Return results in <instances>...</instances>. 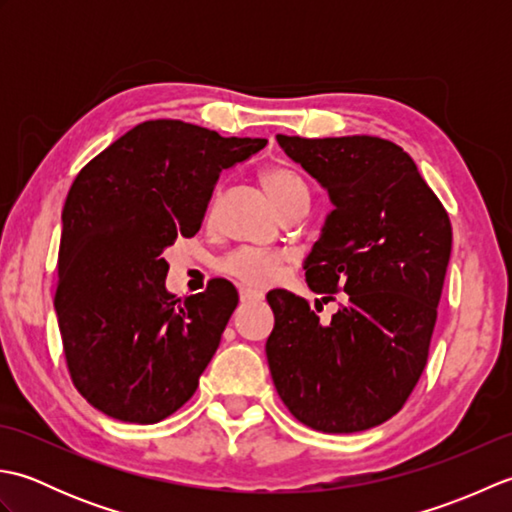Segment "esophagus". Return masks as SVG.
I'll use <instances>...</instances> for the list:
<instances>
[{
    "label": "esophagus",
    "instance_id": "esophagus-1",
    "mask_svg": "<svg viewBox=\"0 0 512 512\" xmlns=\"http://www.w3.org/2000/svg\"><path fill=\"white\" fill-rule=\"evenodd\" d=\"M264 295L257 290H250V288H239V301L242 303H255V301H262Z\"/></svg>",
    "mask_w": 512,
    "mask_h": 512
}]
</instances>
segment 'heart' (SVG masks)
Masks as SVG:
<instances>
[{"label": "heart", "instance_id": "b5f03b06", "mask_svg": "<svg viewBox=\"0 0 512 512\" xmlns=\"http://www.w3.org/2000/svg\"><path fill=\"white\" fill-rule=\"evenodd\" d=\"M262 182L270 198H273V202L281 209V213H284L292 204L308 200L306 182H303L297 173L288 167H279V165L266 167L262 171ZM209 209L211 211L215 209V198L211 200ZM284 262H286V255L279 253V250L242 246L222 259L220 270L224 275L239 281V284L250 286V288H262L279 277Z\"/></svg>", "mask_w": 512, "mask_h": 512}]
</instances>
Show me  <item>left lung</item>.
Returning <instances> with one entry per match:
<instances>
[{
  "label": "left lung",
  "mask_w": 512,
  "mask_h": 512,
  "mask_svg": "<svg viewBox=\"0 0 512 512\" xmlns=\"http://www.w3.org/2000/svg\"><path fill=\"white\" fill-rule=\"evenodd\" d=\"M277 143L330 195L303 268L323 303L341 290L343 303L321 323L306 299L268 292L273 383L312 429L378 427L402 409L427 365L451 257L449 215L407 151L385 138L277 134Z\"/></svg>",
  "instance_id": "1"
}]
</instances>
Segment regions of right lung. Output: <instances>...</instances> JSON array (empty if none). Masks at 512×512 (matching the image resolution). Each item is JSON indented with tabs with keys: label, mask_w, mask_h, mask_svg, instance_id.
Here are the masks:
<instances>
[{
	"label": "right lung",
	"mask_w": 512,
	"mask_h": 512,
	"mask_svg": "<svg viewBox=\"0 0 512 512\" xmlns=\"http://www.w3.org/2000/svg\"><path fill=\"white\" fill-rule=\"evenodd\" d=\"M266 143L147 121L72 182L54 308L72 383L105 416L154 424L198 389L239 297L231 281L211 279L176 299L162 253L200 231L220 173Z\"/></svg>",
	"instance_id": "obj_1"
}]
</instances>
